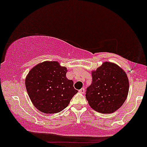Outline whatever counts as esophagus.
Returning a JSON list of instances; mask_svg holds the SVG:
<instances>
[{
    "label": "esophagus",
    "instance_id": "34e87169",
    "mask_svg": "<svg viewBox=\"0 0 147 147\" xmlns=\"http://www.w3.org/2000/svg\"><path fill=\"white\" fill-rule=\"evenodd\" d=\"M79 92H80V93L84 94V92H85V88H81L80 90H79Z\"/></svg>",
    "mask_w": 147,
    "mask_h": 147
}]
</instances>
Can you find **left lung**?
Masks as SVG:
<instances>
[{"mask_svg":"<svg viewBox=\"0 0 147 147\" xmlns=\"http://www.w3.org/2000/svg\"><path fill=\"white\" fill-rule=\"evenodd\" d=\"M92 82L87 88L86 98L92 109L101 113H112L127 98V75L117 64L105 61L92 71Z\"/></svg>","mask_w":147,"mask_h":147,"instance_id":"left-lung-1","label":"left lung"}]
</instances>
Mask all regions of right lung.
Returning <instances> with one entry per match:
<instances>
[{
  "label": "right lung",
  "instance_id": "obj_1",
  "mask_svg": "<svg viewBox=\"0 0 147 147\" xmlns=\"http://www.w3.org/2000/svg\"><path fill=\"white\" fill-rule=\"evenodd\" d=\"M67 68L58 61H43L30 70L25 87L34 106L42 113H57L68 106L78 91L66 77Z\"/></svg>",
  "mask_w": 147,
  "mask_h": 147
}]
</instances>
